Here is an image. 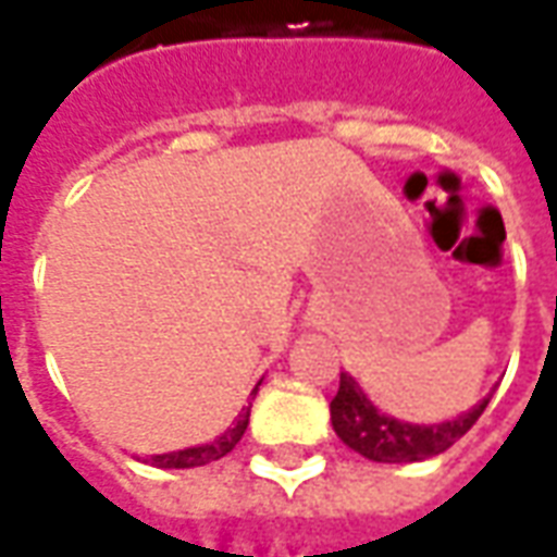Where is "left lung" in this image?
<instances>
[{"instance_id": "obj_1", "label": "left lung", "mask_w": 557, "mask_h": 557, "mask_svg": "<svg viewBox=\"0 0 557 557\" xmlns=\"http://www.w3.org/2000/svg\"><path fill=\"white\" fill-rule=\"evenodd\" d=\"M490 406V397L480 399L474 409L442 423H406L379 411L367 399L361 385L349 373H339L337 397L331 399V423L339 442L349 444L355 454L367 456L373 462H420L430 456L444 454L450 444L466 435L483 409Z\"/></svg>"}]
</instances>
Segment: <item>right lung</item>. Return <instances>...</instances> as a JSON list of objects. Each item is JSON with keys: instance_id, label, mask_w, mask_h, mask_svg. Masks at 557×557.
Segmentation results:
<instances>
[{"instance_id": "1", "label": "right lung", "mask_w": 557, "mask_h": 557, "mask_svg": "<svg viewBox=\"0 0 557 557\" xmlns=\"http://www.w3.org/2000/svg\"><path fill=\"white\" fill-rule=\"evenodd\" d=\"M259 387H253V397ZM247 423H250V406H244L242 414L235 418L230 430L220 432L214 442L199 444V447H184V450H172V454H160V456H148L146 462L158 468H196V466H208V462H214V459H223V456L230 454L235 444L242 442L244 430H247Z\"/></svg>"}]
</instances>
